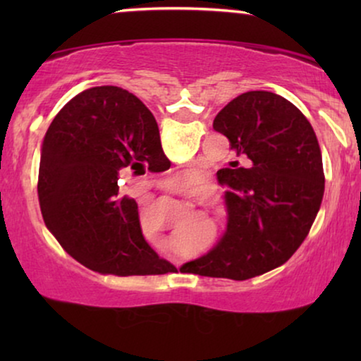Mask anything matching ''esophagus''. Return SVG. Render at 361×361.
<instances>
[{
  "label": "esophagus",
  "instance_id": "esophagus-1",
  "mask_svg": "<svg viewBox=\"0 0 361 361\" xmlns=\"http://www.w3.org/2000/svg\"><path fill=\"white\" fill-rule=\"evenodd\" d=\"M171 190H172V192H174V194H180V190H179V189H176V187H174V185H171Z\"/></svg>",
  "mask_w": 361,
  "mask_h": 361
}]
</instances>
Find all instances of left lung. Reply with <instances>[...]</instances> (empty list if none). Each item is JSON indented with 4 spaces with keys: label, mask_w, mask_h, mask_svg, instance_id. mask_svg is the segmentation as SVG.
Returning a JSON list of instances; mask_svg holds the SVG:
<instances>
[{
    "label": "left lung",
    "mask_w": 361,
    "mask_h": 361,
    "mask_svg": "<svg viewBox=\"0 0 361 361\" xmlns=\"http://www.w3.org/2000/svg\"><path fill=\"white\" fill-rule=\"evenodd\" d=\"M238 161L216 172L226 187V231L187 273L245 281L284 264L312 226L324 197L322 152L298 106L273 92L233 98L214 120Z\"/></svg>",
    "instance_id": "obj_1"
}]
</instances>
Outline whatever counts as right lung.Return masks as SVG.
<instances>
[{"instance_id": "add662e5", "label": "right lung", "mask_w": 361, "mask_h": 361, "mask_svg": "<svg viewBox=\"0 0 361 361\" xmlns=\"http://www.w3.org/2000/svg\"><path fill=\"white\" fill-rule=\"evenodd\" d=\"M171 167L159 128L140 98L120 87L73 97L49 126L41 147L37 195L42 219L63 250L100 274L176 271L147 245L137 204L120 194L118 176Z\"/></svg>"}]
</instances>
